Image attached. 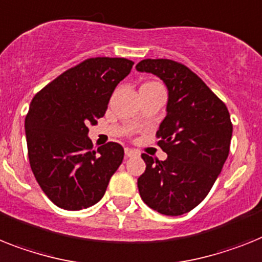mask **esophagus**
<instances>
[{
  "label": "esophagus",
  "instance_id": "1",
  "mask_svg": "<svg viewBox=\"0 0 262 262\" xmlns=\"http://www.w3.org/2000/svg\"><path fill=\"white\" fill-rule=\"evenodd\" d=\"M137 155H138V151L135 150V149L125 148V156H126V157H135V156Z\"/></svg>",
  "mask_w": 262,
  "mask_h": 262
}]
</instances>
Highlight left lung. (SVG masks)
Segmentation results:
<instances>
[{
    "mask_svg": "<svg viewBox=\"0 0 262 262\" xmlns=\"http://www.w3.org/2000/svg\"><path fill=\"white\" fill-rule=\"evenodd\" d=\"M136 69L158 76L169 90L168 113L156 133L168 158L142 155L146 169L138 177V192L151 209L181 216L205 199L225 164L233 132L229 112L184 63L148 58Z\"/></svg>",
    "mask_w": 262,
    "mask_h": 262,
    "instance_id": "8db88e82",
    "label": "left lung"
}]
</instances>
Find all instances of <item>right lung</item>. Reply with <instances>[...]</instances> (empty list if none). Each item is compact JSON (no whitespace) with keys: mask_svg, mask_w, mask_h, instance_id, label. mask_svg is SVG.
<instances>
[{"mask_svg":"<svg viewBox=\"0 0 262 262\" xmlns=\"http://www.w3.org/2000/svg\"><path fill=\"white\" fill-rule=\"evenodd\" d=\"M133 63L88 58L54 78L30 102L25 118L30 168L43 193L62 209L97 204L122 162L124 148L117 142L94 150L88 126L104 116L113 90Z\"/></svg>","mask_w":262,"mask_h":262,"instance_id":"add662e5","label":"right lung"}]
</instances>
